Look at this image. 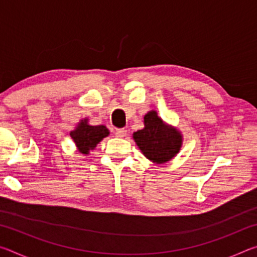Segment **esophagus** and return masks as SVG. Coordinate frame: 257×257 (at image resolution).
Wrapping results in <instances>:
<instances>
[{
    "instance_id": "1",
    "label": "esophagus",
    "mask_w": 257,
    "mask_h": 257,
    "mask_svg": "<svg viewBox=\"0 0 257 257\" xmlns=\"http://www.w3.org/2000/svg\"><path fill=\"white\" fill-rule=\"evenodd\" d=\"M115 135L118 137H124L125 135H127V130L124 128H119V129H115Z\"/></svg>"
}]
</instances>
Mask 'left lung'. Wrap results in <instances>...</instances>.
<instances>
[{
  "mask_svg": "<svg viewBox=\"0 0 257 257\" xmlns=\"http://www.w3.org/2000/svg\"><path fill=\"white\" fill-rule=\"evenodd\" d=\"M144 124L145 127L134 133L133 137L147 159L156 164H162L179 153L182 145L180 132L165 123L156 111L145 114Z\"/></svg>",
  "mask_w": 257,
  "mask_h": 257,
  "instance_id": "8db88e82",
  "label": "left lung"
}]
</instances>
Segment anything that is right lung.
<instances>
[{
    "label": "right lung",
    "mask_w": 257,
    "mask_h": 257,
    "mask_svg": "<svg viewBox=\"0 0 257 257\" xmlns=\"http://www.w3.org/2000/svg\"><path fill=\"white\" fill-rule=\"evenodd\" d=\"M108 134L110 132L105 125H90L88 124V119H84L70 133V136L80 153L88 154L89 151L94 150L104 137L108 136Z\"/></svg>",
    "instance_id": "1"
}]
</instances>
